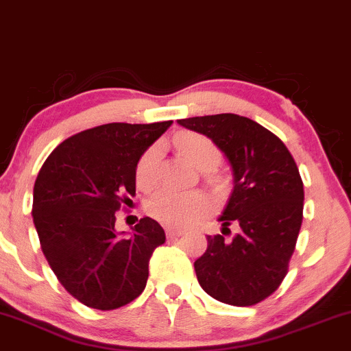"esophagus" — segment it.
Wrapping results in <instances>:
<instances>
[{
	"mask_svg": "<svg viewBox=\"0 0 351 351\" xmlns=\"http://www.w3.org/2000/svg\"><path fill=\"white\" fill-rule=\"evenodd\" d=\"M183 234V231H180V229H173V228H167V236L170 237V239H175V237H178Z\"/></svg>",
	"mask_w": 351,
	"mask_h": 351,
	"instance_id": "1",
	"label": "esophagus"
}]
</instances>
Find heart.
<instances>
[{
	"instance_id": "b5f03b06",
	"label": "heart",
	"mask_w": 351,
	"mask_h": 351,
	"mask_svg": "<svg viewBox=\"0 0 351 351\" xmlns=\"http://www.w3.org/2000/svg\"><path fill=\"white\" fill-rule=\"evenodd\" d=\"M176 147L189 163L199 170H209L219 162L221 153L208 136L186 132L176 138ZM160 145H152L142 153L135 168L136 186L148 191L160 178ZM213 199L203 191H175L163 188L147 201V213L153 219L171 228H186L211 211Z\"/></svg>"
}]
</instances>
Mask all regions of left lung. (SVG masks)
<instances>
[{
    "label": "left lung",
    "instance_id": "8db88e82",
    "mask_svg": "<svg viewBox=\"0 0 351 351\" xmlns=\"http://www.w3.org/2000/svg\"><path fill=\"white\" fill-rule=\"evenodd\" d=\"M206 135L232 168V191L219 216L223 234L208 236L195 261L203 291L236 307L256 305L277 291L289 269L304 211V183L284 142L247 117L217 114L178 120Z\"/></svg>",
    "mask_w": 351,
    "mask_h": 351
}]
</instances>
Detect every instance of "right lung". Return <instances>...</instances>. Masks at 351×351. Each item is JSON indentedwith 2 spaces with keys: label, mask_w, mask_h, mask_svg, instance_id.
Returning a JSON list of instances; mask_svg holds the SVG:
<instances>
[{
  "label": "right lung",
  "mask_w": 351,
  "mask_h": 351,
  "mask_svg": "<svg viewBox=\"0 0 351 351\" xmlns=\"http://www.w3.org/2000/svg\"><path fill=\"white\" fill-rule=\"evenodd\" d=\"M173 120L106 123L69 136L47 156L33 193L41 249L60 284L80 304L114 310L143 292L163 228L142 217L128 236L115 231V211L135 196L142 153Z\"/></svg>",
  "instance_id": "right-lung-1"
}]
</instances>
